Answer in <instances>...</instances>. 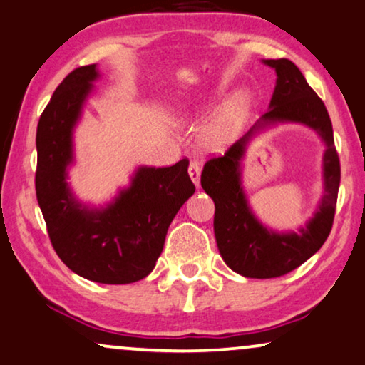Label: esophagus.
Masks as SVG:
<instances>
[{
  "mask_svg": "<svg viewBox=\"0 0 365 365\" xmlns=\"http://www.w3.org/2000/svg\"><path fill=\"white\" fill-rule=\"evenodd\" d=\"M188 175H190L192 182L195 183V185L200 183V165H198L195 160H193V162H190V165H188Z\"/></svg>",
  "mask_w": 365,
  "mask_h": 365,
  "instance_id": "1",
  "label": "esophagus"
}]
</instances>
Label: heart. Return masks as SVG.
Segmentation results:
<instances>
[{
  "label": "heart",
  "instance_id": "b5f03b06",
  "mask_svg": "<svg viewBox=\"0 0 365 365\" xmlns=\"http://www.w3.org/2000/svg\"><path fill=\"white\" fill-rule=\"evenodd\" d=\"M249 103V95L239 93L235 98L223 105V108L218 111L215 118L207 125L205 132H203V140H205L208 147H222L237 133V130L240 128L242 121L245 118Z\"/></svg>",
  "mask_w": 365,
  "mask_h": 365
}]
</instances>
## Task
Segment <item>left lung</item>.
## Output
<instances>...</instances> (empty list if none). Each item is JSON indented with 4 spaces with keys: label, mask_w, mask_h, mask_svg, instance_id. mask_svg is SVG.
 I'll use <instances>...</instances> for the list:
<instances>
[{
    "label": "left lung",
    "mask_w": 365,
    "mask_h": 365,
    "mask_svg": "<svg viewBox=\"0 0 365 365\" xmlns=\"http://www.w3.org/2000/svg\"><path fill=\"white\" fill-rule=\"evenodd\" d=\"M277 73V85L269 111L222 157L208 160L202 172V187L215 203L213 230L222 259L237 274L249 279H274L289 274L309 260L327 240L337 207L341 162L334 145L332 121L324 101L310 88L290 60H264ZM279 120L304 123L326 142V193L316 215L299 234H277L256 220L240 187V160L246 142L267 124Z\"/></svg>",
    "instance_id": "1"
}]
</instances>
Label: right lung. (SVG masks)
<instances>
[{
	"label": "right lung",
	"instance_id": "right-lung-1",
	"mask_svg": "<svg viewBox=\"0 0 365 365\" xmlns=\"http://www.w3.org/2000/svg\"><path fill=\"white\" fill-rule=\"evenodd\" d=\"M96 78V65L76 68L43 110L36 130V198L53 249L68 269L98 284H132L153 270L170 223L195 185L183 158L172 167H140L132 185L101 210L75 200L66 183L71 135Z\"/></svg>",
	"mask_w": 365,
	"mask_h": 365
}]
</instances>
